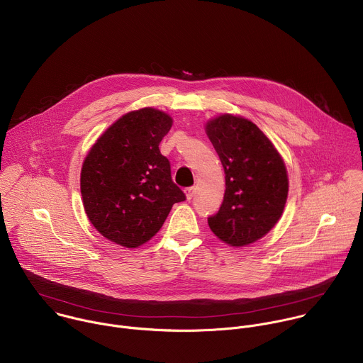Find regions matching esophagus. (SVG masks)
<instances>
[{"label": "esophagus", "instance_id": "1", "mask_svg": "<svg viewBox=\"0 0 363 363\" xmlns=\"http://www.w3.org/2000/svg\"><path fill=\"white\" fill-rule=\"evenodd\" d=\"M184 193H186V199H187V200H191L193 196H194V193H196V187H187V189L184 190Z\"/></svg>", "mask_w": 363, "mask_h": 363}]
</instances>
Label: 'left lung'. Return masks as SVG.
Segmentation results:
<instances>
[{"instance_id":"1","label":"left lung","mask_w":363,"mask_h":363,"mask_svg":"<svg viewBox=\"0 0 363 363\" xmlns=\"http://www.w3.org/2000/svg\"><path fill=\"white\" fill-rule=\"evenodd\" d=\"M206 132L225 174L224 199L208 225L228 245H248L282 216L288 196L284 160L257 125L241 116L211 119Z\"/></svg>"}]
</instances>
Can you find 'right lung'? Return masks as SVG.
Returning <instances> with one entry per match:
<instances>
[{"label":"right lung","mask_w":363,"mask_h":363,"mask_svg":"<svg viewBox=\"0 0 363 363\" xmlns=\"http://www.w3.org/2000/svg\"><path fill=\"white\" fill-rule=\"evenodd\" d=\"M172 118L143 108L118 119L89 150L81 172L85 213L108 240L126 248L149 241L184 193L159 145Z\"/></svg>","instance_id":"1"}]
</instances>
